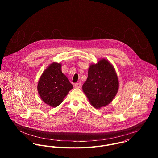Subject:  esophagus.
Masks as SVG:
<instances>
[{
  "label": "esophagus",
  "instance_id": "34e87169",
  "mask_svg": "<svg viewBox=\"0 0 158 158\" xmlns=\"http://www.w3.org/2000/svg\"><path fill=\"white\" fill-rule=\"evenodd\" d=\"M74 86H75V87H76V88H80L81 86V84L80 82H76V83H75Z\"/></svg>",
  "mask_w": 158,
  "mask_h": 158
}]
</instances>
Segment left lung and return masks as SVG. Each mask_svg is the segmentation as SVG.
I'll return each instance as SVG.
<instances>
[{
	"label": "left lung",
	"mask_w": 158,
	"mask_h": 158,
	"mask_svg": "<svg viewBox=\"0 0 158 158\" xmlns=\"http://www.w3.org/2000/svg\"><path fill=\"white\" fill-rule=\"evenodd\" d=\"M119 81L114 67L103 59L91 65L82 90L93 107L99 108L109 104L116 95Z\"/></svg>",
	"instance_id": "1"
}]
</instances>
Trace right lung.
<instances>
[{
  "label": "right lung",
  "mask_w": 158,
  "mask_h": 158,
  "mask_svg": "<svg viewBox=\"0 0 158 158\" xmlns=\"http://www.w3.org/2000/svg\"><path fill=\"white\" fill-rule=\"evenodd\" d=\"M73 85L61 71V64L54 62L42 74L37 90L42 100L50 106L57 107Z\"/></svg>",
  "instance_id": "obj_1"
}]
</instances>
